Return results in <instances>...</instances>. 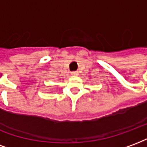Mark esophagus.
<instances>
[{"mask_svg": "<svg viewBox=\"0 0 147 147\" xmlns=\"http://www.w3.org/2000/svg\"><path fill=\"white\" fill-rule=\"evenodd\" d=\"M71 74V76H76L79 75V72H78V71H72Z\"/></svg>", "mask_w": 147, "mask_h": 147, "instance_id": "34e87169", "label": "esophagus"}]
</instances>
